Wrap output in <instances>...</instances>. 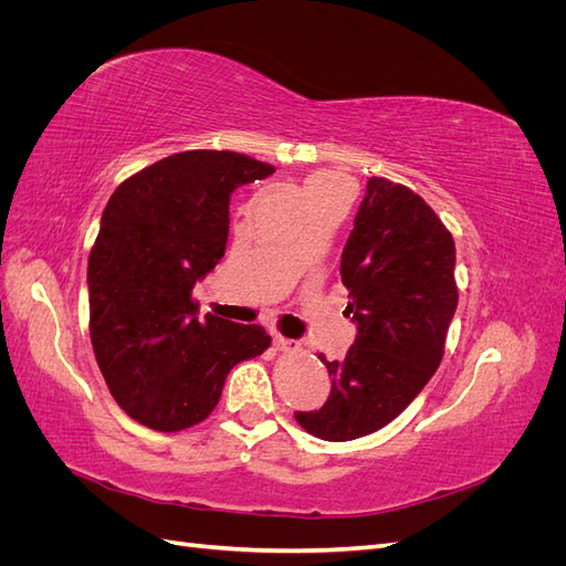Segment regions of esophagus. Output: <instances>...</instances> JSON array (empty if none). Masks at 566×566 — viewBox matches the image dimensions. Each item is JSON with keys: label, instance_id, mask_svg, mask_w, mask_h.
Segmentation results:
<instances>
[{"label": "esophagus", "instance_id": "esophagus-1", "mask_svg": "<svg viewBox=\"0 0 566 566\" xmlns=\"http://www.w3.org/2000/svg\"><path fill=\"white\" fill-rule=\"evenodd\" d=\"M273 347L281 349V352H290V349H297L300 345H297L295 339H287L283 335H273Z\"/></svg>", "mask_w": 566, "mask_h": 566}]
</instances>
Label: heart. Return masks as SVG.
I'll return each mask as SVG.
<instances>
[{"mask_svg":"<svg viewBox=\"0 0 566 566\" xmlns=\"http://www.w3.org/2000/svg\"><path fill=\"white\" fill-rule=\"evenodd\" d=\"M342 188H345V184H342L335 177H331V175H314V177L306 179L304 193H306V198H310V202L314 205V202L323 200L325 196H331L335 191H342Z\"/></svg>","mask_w":566,"mask_h":566,"instance_id":"obj_1","label":"heart"}]
</instances>
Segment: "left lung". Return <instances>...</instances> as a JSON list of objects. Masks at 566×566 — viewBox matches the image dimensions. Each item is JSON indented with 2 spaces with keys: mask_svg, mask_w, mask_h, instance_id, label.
<instances>
[{
  "mask_svg": "<svg viewBox=\"0 0 566 566\" xmlns=\"http://www.w3.org/2000/svg\"><path fill=\"white\" fill-rule=\"evenodd\" d=\"M455 243L418 193L370 177L342 250V283L356 339L345 361L318 354L333 378L318 410L295 420L325 441L382 430L437 373L458 306Z\"/></svg>",
  "mask_w": 566,
  "mask_h": 566,
  "instance_id": "8db88e82",
  "label": "left lung"
}]
</instances>
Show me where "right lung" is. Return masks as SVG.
Returning <instances> with one entry per match:
<instances>
[{"instance_id":"right-lung-1","label":"right lung","mask_w":566,"mask_h":566,"mask_svg":"<svg viewBox=\"0 0 566 566\" xmlns=\"http://www.w3.org/2000/svg\"><path fill=\"white\" fill-rule=\"evenodd\" d=\"M273 167L233 150H186L115 188L90 252V335L101 375L129 418L179 432L208 418L229 370L260 356L262 325L208 314L193 285L229 241L238 186Z\"/></svg>"}]
</instances>
